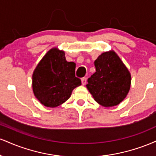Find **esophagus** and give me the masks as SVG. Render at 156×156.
I'll return each mask as SVG.
<instances>
[{"label": "esophagus", "mask_w": 156, "mask_h": 156, "mask_svg": "<svg viewBox=\"0 0 156 156\" xmlns=\"http://www.w3.org/2000/svg\"><path fill=\"white\" fill-rule=\"evenodd\" d=\"M81 83H82V85H85V84L87 83V78H82Z\"/></svg>", "instance_id": "1"}]
</instances>
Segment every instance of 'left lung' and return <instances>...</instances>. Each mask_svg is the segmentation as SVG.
<instances>
[{"label": "left lung", "instance_id": "1", "mask_svg": "<svg viewBox=\"0 0 156 156\" xmlns=\"http://www.w3.org/2000/svg\"><path fill=\"white\" fill-rule=\"evenodd\" d=\"M94 66L96 72L87 84L94 101L104 107L119 104L128 95L131 84L128 68L112 50L101 53L94 61Z\"/></svg>", "mask_w": 156, "mask_h": 156}]
</instances>
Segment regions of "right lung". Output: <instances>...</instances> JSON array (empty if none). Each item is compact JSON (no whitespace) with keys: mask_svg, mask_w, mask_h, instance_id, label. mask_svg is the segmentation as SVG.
I'll use <instances>...</instances> for the list:
<instances>
[{"mask_svg":"<svg viewBox=\"0 0 156 156\" xmlns=\"http://www.w3.org/2000/svg\"><path fill=\"white\" fill-rule=\"evenodd\" d=\"M75 70L76 63L66 60L64 51L57 48L49 50L32 75V88L37 99L50 108L67 101L73 89L81 85Z\"/></svg>","mask_w":156,"mask_h":156,"instance_id":"1","label":"right lung"}]
</instances>
